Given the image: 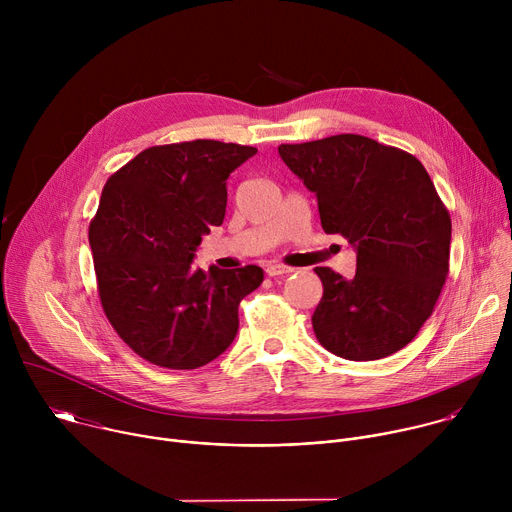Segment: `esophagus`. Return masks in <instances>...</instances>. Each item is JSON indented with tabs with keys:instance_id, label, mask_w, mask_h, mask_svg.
Returning a JSON list of instances; mask_svg holds the SVG:
<instances>
[{
	"instance_id": "obj_1",
	"label": "esophagus",
	"mask_w": 512,
	"mask_h": 512,
	"mask_svg": "<svg viewBox=\"0 0 512 512\" xmlns=\"http://www.w3.org/2000/svg\"><path fill=\"white\" fill-rule=\"evenodd\" d=\"M265 271H267L269 277H277V275H289V273H294V267H287V265H281V263H269V265L265 267Z\"/></svg>"
}]
</instances>
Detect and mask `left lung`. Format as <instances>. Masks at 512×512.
Wrapping results in <instances>:
<instances>
[{"mask_svg":"<svg viewBox=\"0 0 512 512\" xmlns=\"http://www.w3.org/2000/svg\"><path fill=\"white\" fill-rule=\"evenodd\" d=\"M277 150L316 194L322 229L356 251L352 279L316 267V338L346 360L401 350L431 316L450 269L452 218L429 174L415 156L354 133Z\"/></svg>","mask_w":512,"mask_h":512,"instance_id":"8db88e82","label":"left lung"}]
</instances>
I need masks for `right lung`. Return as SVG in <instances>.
<instances>
[{"instance_id":"obj_1","label":"right lung","mask_w":512,"mask_h":512,"mask_svg":"<svg viewBox=\"0 0 512 512\" xmlns=\"http://www.w3.org/2000/svg\"><path fill=\"white\" fill-rule=\"evenodd\" d=\"M251 145L194 139L143 150L105 184L89 227L107 320L141 358L176 371L223 354L239 330V304L263 269H194L204 235L221 227L227 178Z\"/></svg>"}]
</instances>
